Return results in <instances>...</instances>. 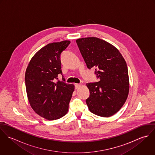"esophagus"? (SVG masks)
I'll use <instances>...</instances> for the list:
<instances>
[{
	"instance_id": "esophagus-1",
	"label": "esophagus",
	"mask_w": 155,
	"mask_h": 155,
	"mask_svg": "<svg viewBox=\"0 0 155 155\" xmlns=\"http://www.w3.org/2000/svg\"><path fill=\"white\" fill-rule=\"evenodd\" d=\"M74 85H75V88L78 89L81 86V84H75Z\"/></svg>"
}]
</instances>
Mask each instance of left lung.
<instances>
[{"label":"left lung","instance_id":"8db88e82","mask_svg":"<svg viewBox=\"0 0 155 155\" xmlns=\"http://www.w3.org/2000/svg\"><path fill=\"white\" fill-rule=\"evenodd\" d=\"M76 43L89 69L95 68L98 82L87 84L89 110L101 116L110 117L125 103L130 89L126 61L113 45L95 37L81 38Z\"/></svg>","mask_w":155,"mask_h":155}]
</instances>
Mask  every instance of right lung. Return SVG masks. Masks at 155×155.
I'll use <instances>...</instances> for the list:
<instances>
[{"instance_id": "obj_1", "label": "right lung", "mask_w": 155, "mask_h": 155, "mask_svg": "<svg viewBox=\"0 0 155 155\" xmlns=\"http://www.w3.org/2000/svg\"><path fill=\"white\" fill-rule=\"evenodd\" d=\"M69 41L46 45L31 58L25 74L26 92L31 108L45 119H60L67 113L74 85L57 80L62 74L61 54Z\"/></svg>"}]
</instances>
